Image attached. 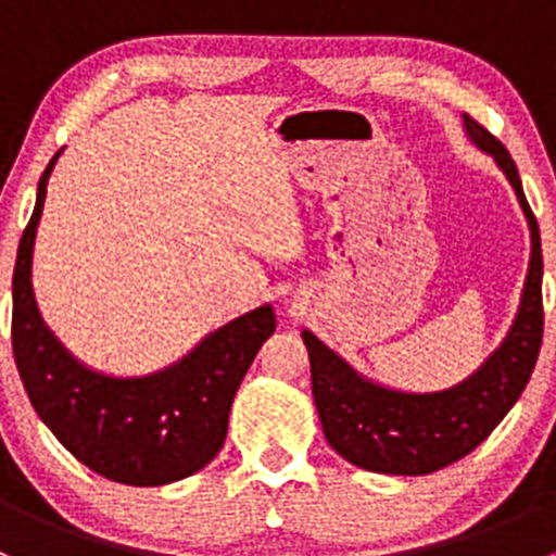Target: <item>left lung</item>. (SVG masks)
I'll use <instances>...</instances> for the list:
<instances>
[{
    "label": "left lung",
    "mask_w": 556,
    "mask_h": 556,
    "mask_svg": "<svg viewBox=\"0 0 556 556\" xmlns=\"http://www.w3.org/2000/svg\"><path fill=\"white\" fill-rule=\"evenodd\" d=\"M470 142L490 153L517 190L532 239L519 314L503 344L465 382L441 392H401L363 379L344 357L304 330L312 363V395L328 444L346 463L374 473L425 476L473 452L519 401L543 341V255L538 220L521 190L508 150L470 115Z\"/></svg>",
    "instance_id": "left-lung-1"
}]
</instances>
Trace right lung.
<instances>
[{
    "mask_svg": "<svg viewBox=\"0 0 556 556\" xmlns=\"http://www.w3.org/2000/svg\"><path fill=\"white\" fill-rule=\"evenodd\" d=\"M59 155L61 150L39 177L35 212L15 257L13 355L21 382L39 419L83 465L121 484H172L220 452L233 395L277 317L268 304L257 306L150 377H104L77 363L42 323L31 290L37 223Z\"/></svg>",
    "mask_w": 556,
    "mask_h": 556,
    "instance_id": "1",
    "label": "right lung"
}]
</instances>
